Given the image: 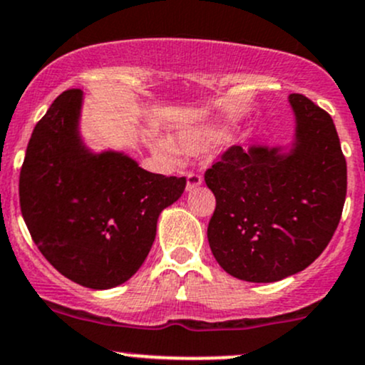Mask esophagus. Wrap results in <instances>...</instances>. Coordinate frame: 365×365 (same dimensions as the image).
I'll return each mask as SVG.
<instances>
[{
  "label": "esophagus",
  "mask_w": 365,
  "mask_h": 365,
  "mask_svg": "<svg viewBox=\"0 0 365 365\" xmlns=\"http://www.w3.org/2000/svg\"><path fill=\"white\" fill-rule=\"evenodd\" d=\"M202 183V176L199 173H194V171H189L187 173V190H194L195 187H199Z\"/></svg>",
  "instance_id": "1"
}]
</instances>
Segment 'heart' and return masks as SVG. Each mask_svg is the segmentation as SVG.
Segmentation results:
<instances>
[{"label":"heart","mask_w":365,"mask_h":365,"mask_svg":"<svg viewBox=\"0 0 365 365\" xmlns=\"http://www.w3.org/2000/svg\"><path fill=\"white\" fill-rule=\"evenodd\" d=\"M220 138V133L216 131H197V133H185L180 137V149L185 152H195L202 147L210 145V143L216 142ZM155 149H158L161 154L168 155V158H175L176 150L173 147H170L168 143L158 142L155 143Z\"/></svg>","instance_id":"obj_1"}]
</instances>
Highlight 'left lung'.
I'll return each mask as SVG.
<instances>
[{"label":"left lung","instance_id":"8db88e82","mask_svg":"<svg viewBox=\"0 0 365 365\" xmlns=\"http://www.w3.org/2000/svg\"><path fill=\"white\" fill-rule=\"evenodd\" d=\"M296 147L230 145L204 182L216 197L207 241L220 267L247 282L305 270L332 239L346 197V161L334 123L305 95H289Z\"/></svg>","mask_w":365,"mask_h":365}]
</instances>
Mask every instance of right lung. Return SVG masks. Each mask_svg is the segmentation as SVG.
<instances>
[{
	"label": "right lung",
	"instance_id": "obj_1",
	"mask_svg": "<svg viewBox=\"0 0 365 365\" xmlns=\"http://www.w3.org/2000/svg\"><path fill=\"white\" fill-rule=\"evenodd\" d=\"M81 90L60 93L36 124L20 168V211L38 250L90 289L126 282L145 262L158 216L185 176L142 170L126 155H91L78 137Z\"/></svg>",
	"mask_w": 365,
	"mask_h": 365
}]
</instances>
